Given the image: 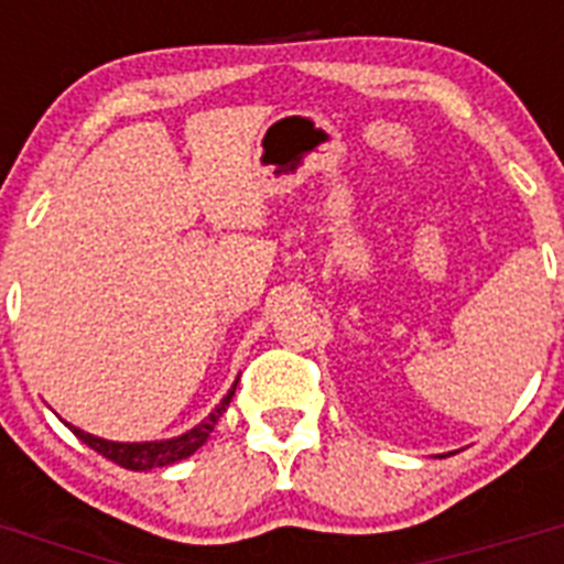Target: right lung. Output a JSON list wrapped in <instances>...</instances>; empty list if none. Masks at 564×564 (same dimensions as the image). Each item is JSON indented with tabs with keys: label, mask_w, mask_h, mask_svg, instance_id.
<instances>
[{
	"label": "right lung",
	"mask_w": 564,
	"mask_h": 564,
	"mask_svg": "<svg viewBox=\"0 0 564 564\" xmlns=\"http://www.w3.org/2000/svg\"><path fill=\"white\" fill-rule=\"evenodd\" d=\"M237 381H234L231 390L226 392V398H223V401L214 406V412L206 417V421L197 423V426H194V430H188L186 435L169 437V441L118 443V441H104V437L89 435V432H82L78 426H69V423L67 426L73 430V435H76L78 441L87 443L89 449H96L98 455H104L107 460L118 463V466H123V468H132V471H149V468H158V466H172V463L194 455V452L200 449L203 443L208 441V435L214 432V426H217V421L223 417L226 406L231 403L234 390H237Z\"/></svg>",
	"instance_id": "right-lung-1"
}]
</instances>
